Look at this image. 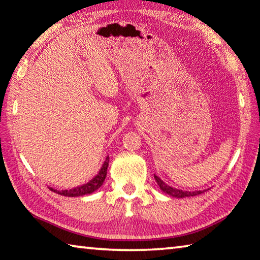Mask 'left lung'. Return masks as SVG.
<instances>
[{"label": "left lung", "mask_w": 260, "mask_h": 260, "mask_svg": "<svg viewBox=\"0 0 260 260\" xmlns=\"http://www.w3.org/2000/svg\"><path fill=\"white\" fill-rule=\"evenodd\" d=\"M154 177H155V180L159 186V188L162 189L164 193H167V194L174 197V198H179V199H182V198H186V197H194L198 194H201V193H204L206 191V189H204V191H184V189L172 187V186H170V185H168L167 183H164L158 176L154 175Z\"/></svg>", "instance_id": "8db88e82"}]
</instances>
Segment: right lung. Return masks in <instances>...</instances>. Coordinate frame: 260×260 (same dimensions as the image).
Segmentation results:
<instances>
[{
    "instance_id": "1",
    "label": "right lung",
    "mask_w": 260,
    "mask_h": 260,
    "mask_svg": "<svg viewBox=\"0 0 260 260\" xmlns=\"http://www.w3.org/2000/svg\"><path fill=\"white\" fill-rule=\"evenodd\" d=\"M109 162H110V157L108 156L105 159L104 164H103L101 170L98 174L93 177L91 180H89L86 184L81 185V186L74 187L71 189H62V191H57V189L51 188L53 192L57 193L60 196H64V197H82L85 194H91L92 192L97 191L100 188L104 180L106 178V174H108V167H109Z\"/></svg>"
}]
</instances>
